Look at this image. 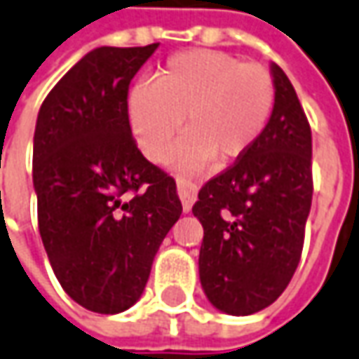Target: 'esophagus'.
Returning <instances> with one entry per match:
<instances>
[{"label": "esophagus", "mask_w": 359, "mask_h": 359, "mask_svg": "<svg viewBox=\"0 0 359 359\" xmlns=\"http://www.w3.org/2000/svg\"><path fill=\"white\" fill-rule=\"evenodd\" d=\"M177 190H179L180 202H182V210L190 212L194 200H196V187L192 182H189V180L179 179L177 180Z\"/></svg>", "instance_id": "esophagus-1"}]
</instances>
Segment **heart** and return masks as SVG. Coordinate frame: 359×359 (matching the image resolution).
<instances>
[{
	"label": "heart",
	"mask_w": 359,
	"mask_h": 359,
	"mask_svg": "<svg viewBox=\"0 0 359 359\" xmlns=\"http://www.w3.org/2000/svg\"><path fill=\"white\" fill-rule=\"evenodd\" d=\"M275 86L267 68L243 65L218 50H187L161 67L153 82H139L128 94V119L149 161L169 155L177 172H198L216 159L228 165L255 143L271 116Z\"/></svg>",
	"instance_id": "heart-1"
}]
</instances>
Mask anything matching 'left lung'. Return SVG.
Masks as SVG:
<instances>
[{
  "mask_svg": "<svg viewBox=\"0 0 359 359\" xmlns=\"http://www.w3.org/2000/svg\"><path fill=\"white\" fill-rule=\"evenodd\" d=\"M275 104L255 143L192 206L204 228L200 285L214 309L259 313L299 265L313 202V135L291 80L271 65Z\"/></svg>",
  "mask_w": 359,
  "mask_h": 359,
  "instance_id": "obj_1",
  "label": "left lung"
}]
</instances>
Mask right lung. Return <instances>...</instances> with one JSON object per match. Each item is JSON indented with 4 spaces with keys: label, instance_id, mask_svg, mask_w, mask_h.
<instances>
[{
    "label": "right lung",
    "instance_id": "right-lung-1",
    "mask_svg": "<svg viewBox=\"0 0 359 359\" xmlns=\"http://www.w3.org/2000/svg\"><path fill=\"white\" fill-rule=\"evenodd\" d=\"M157 46L90 50L36 116L41 240L62 289L92 313H123L141 299L182 214L175 180L141 155L128 119L129 82Z\"/></svg>",
    "mask_w": 359,
    "mask_h": 359
}]
</instances>
